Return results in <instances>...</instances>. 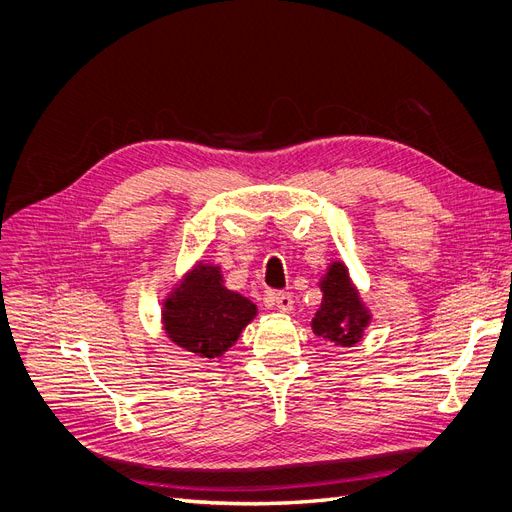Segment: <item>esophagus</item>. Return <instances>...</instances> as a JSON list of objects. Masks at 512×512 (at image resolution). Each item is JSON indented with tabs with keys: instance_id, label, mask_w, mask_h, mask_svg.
Wrapping results in <instances>:
<instances>
[{
	"instance_id": "esophagus-1",
	"label": "esophagus",
	"mask_w": 512,
	"mask_h": 512,
	"mask_svg": "<svg viewBox=\"0 0 512 512\" xmlns=\"http://www.w3.org/2000/svg\"><path fill=\"white\" fill-rule=\"evenodd\" d=\"M267 300H269L271 306H275V309L281 311V313H290L294 309V298L288 292H271L267 296Z\"/></svg>"
}]
</instances>
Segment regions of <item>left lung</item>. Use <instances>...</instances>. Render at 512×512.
Segmentation results:
<instances>
[{
    "mask_svg": "<svg viewBox=\"0 0 512 512\" xmlns=\"http://www.w3.org/2000/svg\"><path fill=\"white\" fill-rule=\"evenodd\" d=\"M319 288L323 300L311 321L313 332L340 346L357 344L363 338L365 327L370 325L372 315L363 304L344 262H332L327 267Z\"/></svg>",
    "mask_w": 512,
    "mask_h": 512,
    "instance_id": "obj_1",
    "label": "left lung"
}]
</instances>
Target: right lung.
Here are the masks:
<instances>
[{
    "mask_svg": "<svg viewBox=\"0 0 512 512\" xmlns=\"http://www.w3.org/2000/svg\"><path fill=\"white\" fill-rule=\"evenodd\" d=\"M252 300L222 285L220 267L197 262L163 300L161 321L168 338L199 357H222L256 317Z\"/></svg>",
    "mask_w": 512,
    "mask_h": 512,
    "instance_id": "right-lung-1",
    "label": "right lung"
}]
</instances>
